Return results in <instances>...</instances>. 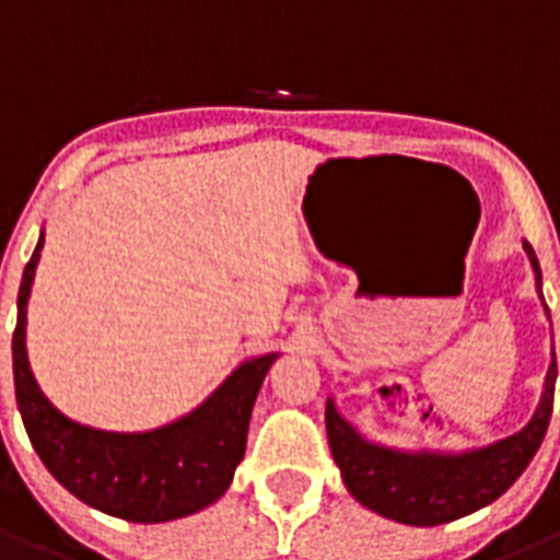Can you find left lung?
Instances as JSON below:
<instances>
[{
	"mask_svg": "<svg viewBox=\"0 0 560 560\" xmlns=\"http://www.w3.org/2000/svg\"><path fill=\"white\" fill-rule=\"evenodd\" d=\"M524 252L530 257L536 289L541 296V269L533 246L524 241ZM547 308V303H544ZM556 353L544 378L541 404L522 432L491 443V446L471 448V452H398V448L378 446L361 438L348 420L336 412L334 400L325 407V429H328L330 454L339 465L341 479L348 491L364 508L415 527H434L485 504L497 502L524 468L536 457L547 427H550L552 398H556Z\"/></svg>",
	"mask_w": 560,
	"mask_h": 560,
	"instance_id": "1",
	"label": "left lung"
}]
</instances>
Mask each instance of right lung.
I'll list each match as a JSON object with an SVG mask.
<instances>
[{
	"label": "right lung",
	"instance_id": "right-lung-1",
	"mask_svg": "<svg viewBox=\"0 0 560 560\" xmlns=\"http://www.w3.org/2000/svg\"><path fill=\"white\" fill-rule=\"evenodd\" d=\"M42 246L44 235L19 285L13 381L24 429L47 471L89 508L126 522H171L224 497L244 459L252 407L277 353L244 361L201 407L153 432H103L75 423L44 398L24 348Z\"/></svg>",
	"mask_w": 560,
	"mask_h": 560
}]
</instances>
